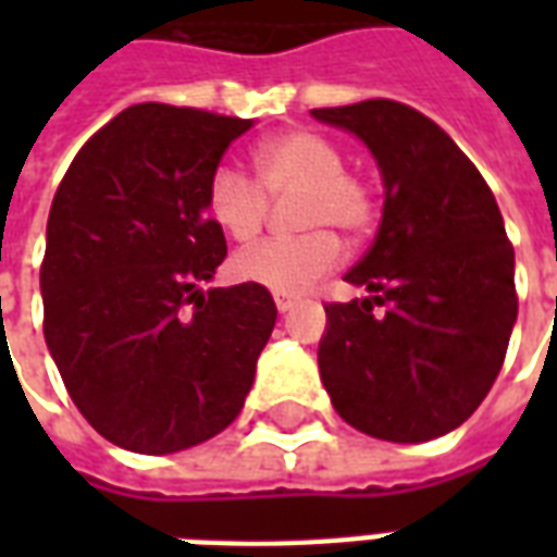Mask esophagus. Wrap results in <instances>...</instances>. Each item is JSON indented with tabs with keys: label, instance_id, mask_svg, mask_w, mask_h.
<instances>
[{
	"label": "esophagus",
	"instance_id": "1",
	"mask_svg": "<svg viewBox=\"0 0 557 557\" xmlns=\"http://www.w3.org/2000/svg\"><path fill=\"white\" fill-rule=\"evenodd\" d=\"M274 304H277L280 313H289L292 307L298 304V298H295V295H274Z\"/></svg>",
	"mask_w": 557,
	"mask_h": 557
}]
</instances>
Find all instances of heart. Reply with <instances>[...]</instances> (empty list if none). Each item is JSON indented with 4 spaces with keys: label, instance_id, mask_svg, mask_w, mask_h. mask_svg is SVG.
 <instances>
[{
    "label": "heart",
    "instance_id": "obj_1",
    "mask_svg": "<svg viewBox=\"0 0 557 557\" xmlns=\"http://www.w3.org/2000/svg\"><path fill=\"white\" fill-rule=\"evenodd\" d=\"M259 182L235 166L208 175L206 211L235 242H247L265 226L268 196L298 194L295 223L304 235L268 238L244 247L232 259V274L277 295H298L334 271L343 259L339 238L363 235L375 214L370 184L346 172V154L334 139L313 131H286L256 148Z\"/></svg>",
    "mask_w": 557,
    "mask_h": 557
}]
</instances>
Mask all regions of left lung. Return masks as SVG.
Listing matches in <instances>:
<instances>
[{
    "label": "left lung",
    "mask_w": 557,
    "mask_h": 557,
    "mask_svg": "<svg viewBox=\"0 0 557 557\" xmlns=\"http://www.w3.org/2000/svg\"><path fill=\"white\" fill-rule=\"evenodd\" d=\"M310 113L363 139L385 182L379 235L346 274L370 295L325 304L322 385L373 438H438L490 394L519 310L498 202L454 139L406 103Z\"/></svg>",
    "instance_id": "left-lung-1"
}]
</instances>
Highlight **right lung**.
<instances>
[{
	"label": "right lung",
	"mask_w": 557,
	"mask_h": 557,
	"mask_svg": "<svg viewBox=\"0 0 557 557\" xmlns=\"http://www.w3.org/2000/svg\"><path fill=\"white\" fill-rule=\"evenodd\" d=\"M250 119L134 103L71 160L47 220L44 339L79 414L134 454H175L238 418L277 322L226 259L208 175Z\"/></svg>",
	"instance_id": "add662e5"
}]
</instances>
